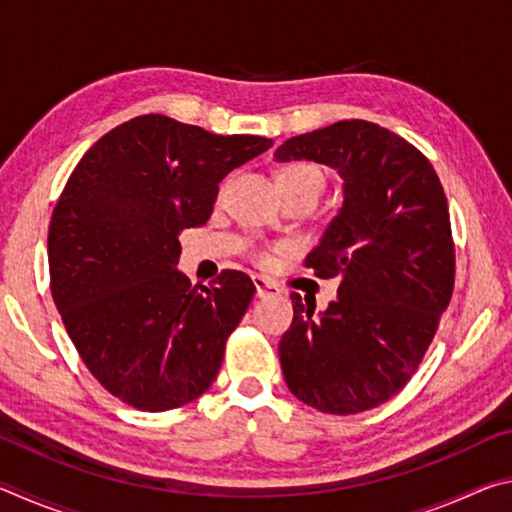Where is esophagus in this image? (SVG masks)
Here are the masks:
<instances>
[{"mask_svg": "<svg viewBox=\"0 0 512 512\" xmlns=\"http://www.w3.org/2000/svg\"><path fill=\"white\" fill-rule=\"evenodd\" d=\"M253 282H255L257 298H271V296H277V293H280V289H277L273 282L264 280L262 275H255V277H253Z\"/></svg>", "mask_w": 512, "mask_h": 512, "instance_id": "34e87169", "label": "esophagus"}]
</instances>
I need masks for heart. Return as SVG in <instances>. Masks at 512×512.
Segmentation results:
<instances>
[{
  "label": "heart",
  "mask_w": 512,
  "mask_h": 512,
  "mask_svg": "<svg viewBox=\"0 0 512 512\" xmlns=\"http://www.w3.org/2000/svg\"><path fill=\"white\" fill-rule=\"evenodd\" d=\"M277 185H280V192H296V189H307V192H316L318 198L325 189V178L316 167L305 162L289 164L280 171L277 176Z\"/></svg>",
  "instance_id": "b5f03b06"
}]
</instances>
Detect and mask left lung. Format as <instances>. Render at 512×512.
<instances>
[{"label": "left lung", "instance_id": "1", "mask_svg": "<svg viewBox=\"0 0 512 512\" xmlns=\"http://www.w3.org/2000/svg\"><path fill=\"white\" fill-rule=\"evenodd\" d=\"M275 160L325 164L343 180L341 210L307 255L318 277H339V291L325 311L291 293L293 323L280 341L284 381L323 413L375 409L418 370L452 300L443 185L413 144L363 119L291 137Z\"/></svg>", "mask_w": 512, "mask_h": 512}]
</instances>
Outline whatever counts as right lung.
I'll return each mask as SVG.
<instances>
[{
	"label": "right lung",
	"mask_w": 512,
	"mask_h": 512,
	"mask_svg": "<svg viewBox=\"0 0 512 512\" xmlns=\"http://www.w3.org/2000/svg\"><path fill=\"white\" fill-rule=\"evenodd\" d=\"M271 144L142 115L69 176L49 225L51 296L83 363L121 402L169 411L212 386L255 284L223 271L192 287L176 268L178 235L210 219L221 180Z\"/></svg>",
	"instance_id": "1"
}]
</instances>
